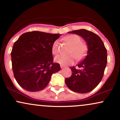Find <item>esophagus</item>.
<instances>
[{
	"label": "esophagus",
	"instance_id": "esophagus-1",
	"mask_svg": "<svg viewBox=\"0 0 120 120\" xmlns=\"http://www.w3.org/2000/svg\"><path fill=\"white\" fill-rule=\"evenodd\" d=\"M60 67H61V68H65L64 66H63V65H60Z\"/></svg>",
	"mask_w": 120,
	"mask_h": 120
}]
</instances>
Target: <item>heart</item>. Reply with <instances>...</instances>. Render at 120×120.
<instances>
[{"mask_svg":"<svg viewBox=\"0 0 120 120\" xmlns=\"http://www.w3.org/2000/svg\"><path fill=\"white\" fill-rule=\"evenodd\" d=\"M64 39L71 46V49H70L69 53L73 54L77 60H81L85 57L87 52V47L84 43L81 42V38L78 35L71 34L66 36ZM51 52L53 55L57 54L59 52V41L57 40L52 44ZM73 55H59L56 56L55 61L63 65H71L74 63L75 60V56Z\"/></svg>","mask_w":120,"mask_h":120,"instance_id":"heart-1","label":"heart"}]
</instances>
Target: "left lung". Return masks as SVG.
<instances>
[{"label":"left lung","instance_id":"obj_1","mask_svg":"<svg viewBox=\"0 0 120 120\" xmlns=\"http://www.w3.org/2000/svg\"><path fill=\"white\" fill-rule=\"evenodd\" d=\"M79 35L86 41L87 52L85 58L77 64L79 69L70 67L72 74L65 82L70 90L78 93L91 91L102 79L107 63V52L101 38L86 29L69 31Z\"/></svg>","mask_w":120,"mask_h":120}]
</instances>
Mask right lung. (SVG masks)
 <instances>
[{
    "label": "right lung",
    "instance_id": "1",
    "mask_svg": "<svg viewBox=\"0 0 120 120\" xmlns=\"http://www.w3.org/2000/svg\"><path fill=\"white\" fill-rule=\"evenodd\" d=\"M61 34L34 31L25 33L15 42L11 52L13 74L25 90L35 92L45 89L52 74L61 69L53 63V43Z\"/></svg>",
    "mask_w": 120,
    "mask_h": 120
}]
</instances>
